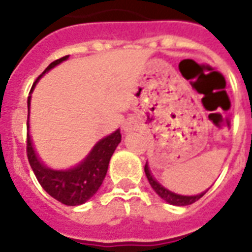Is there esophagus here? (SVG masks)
<instances>
[{"instance_id": "34e87169", "label": "esophagus", "mask_w": 252, "mask_h": 252, "mask_svg": "<svg viewBox=\"0 0 252 252\" xmlns=\"http://www.w3.org/2000/svg\"><path fill=\"white\" fill-rule=\"evenodd\" d=\"M123 128H124L126 132H132V130L137 129V123L134 122V120H129V122H126V124H124Z\"/></svg>"}]
</instances>
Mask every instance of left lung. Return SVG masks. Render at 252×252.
Masks as SVG:
<instances>
[{
  "mask_svg": "<svg viewBox=\"0 0 252 252\" xmlns=\"http://www.w3.org/2000/svg\"><path fill=\"white\" fill-rule=\"evenodd\" d=\"M145 174H146V178L149 180L150 186L153 188L156 193H157L162 200H165L166 203L171 204V205H178V207H184V205H189V204H193L195 201L200 199V197H203L207 191L201 192L199 195H193V196H184V195H179V193H175V192L170 191L167 188H165L162 184H159L157 180L154 179L153 175H152V172H150L149 167H148V163L145 165Z\"/></svg>",
  "mask_w": 252,
  "mask_h": 252,
  "instance_id": "obj_1",
  "label": "left lung"
}]
</instances>
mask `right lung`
I'll return each mask as SVG.
<instances>
[{
	"label": "right lung",
	"instance_id": "right-lung-1",
	"mask_svg": "<svg viewBox=\"0 0 252 252\" xmlns=\"http://www.w3.org/2000/svg\"><path fill=\"white\" fill-rule=\"evenodd\" d=\"M68 57L69 56H64L51 63L37 80H40L45 73H48L56 65L68 60ZM33 87L31 89V93H32ZM30 106H31V96H29V100H27L29 118ZM27 129H29L27 132V157H29L30 166L32 168L36 179L39 180L41 187L44 188L53 199H56L57 201H60L65 205H70V207H76V205L86 203L87 200L91 199L96 193L106 178L111 157H112L116 146L122 141L120 130L116 129L114 133L99 140L93 146L90 153L76 166L66 168H53L44 165L37 158L31 137H30L29 122H27Z\"/></svg>",
	"mask_w": 252,
	"mask_h": 252
}]
</instances>
